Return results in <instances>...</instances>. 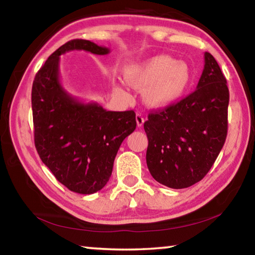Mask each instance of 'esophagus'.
Segmentation results:
<instances>
[{
  "label": "esophagus",
  "mask_w": 255,
  "mask_h": 255,
  "mask_svg": "<svg viewBox=\"0 0 255 255\" xmlns=\"http://www.w3.org/2000/svg\"><path fill=\"white\" fill-rule=\"evenodd\" d=\"M136 123H137V126L138 127H141L145 123V118L143 117V115L140 114H137L136 115Z\"/></svg>",
  "instance_id": "1"
}]
</instances>
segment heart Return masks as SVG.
Wrapping results in <instances>:
<instances>
[{
	"label": "heart",
	"instance_id": "1",
	"mask_svg": "<svg viewBox=\"0 0 255 255\" xmlns=\"http://www.w3.org/2000/svg\"><path fill=\"white\" fill-rule=\"evenodd\" d=\"M124 80L135 89H144L143 100L152 108H164L178 101L187 91L191 72L184 62L157 55L125 67Z\"/></svg>",
	"mask_w": 255,
	"mask_h": 255
}]
</instances>
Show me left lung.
I'll return each mask as SVG.
<instances>
[{"mask_svg":"<svg viewBox=\"0 0 255 255\" xmlns=\"http://www.w3.org/2000/svg\"><path fill=\"white\" fill-rule=\"evenodd\" d=\"M227 82L214 56L205 53L197 90L175 105L148 115L146 163L153 178L172 189L199 182L225 143Z\"/></svg>","mask_w":255,"mask_h":255,"instance_id":"left-lung-1","label":"left lung"}]
</instances>
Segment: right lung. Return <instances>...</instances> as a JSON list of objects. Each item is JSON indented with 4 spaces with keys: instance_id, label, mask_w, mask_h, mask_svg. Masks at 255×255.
<instances>
[{
    "instance_id": "add662e5",
    "label": "right lung",
    "mask_w": 255,
    "mask_h": 255,
    "mask_svg": "<svg viewBox=\"0 0 255 255\" xmlns=\"http://www.w3.org/2000/svg\"><path fill=\"white\" fill-rule=\"evenodd\" d=\"M71 50L110 53L107 47L75 39L49 56L32 84L34 145L60 183L73 192L92 195L109 181L120 145L136 129V115L132 110L107 111L68 93L60 83L59 60Z\"/></svg>"
}]
</instances>
